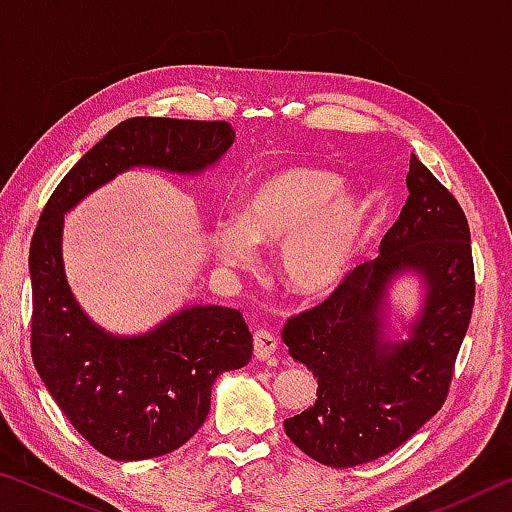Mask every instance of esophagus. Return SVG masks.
I'll list each match as a JSON object with an SVG mask.
<instances>
[{"instance_id": "esophagus-1", "label": "esophagus", "mask_w": 512, "mask_h": 512, "mask_svg": "<svg viewBox=\"0 0 512 512\" xmlns=\"http://www.w3.org/2000/svg\"><path fill=\"white\" fill-rule=\"evenodd\" d=\"M253 350L257 359H271V354L277 350V339L266 329H257L253 334Z\"/></svg>"}]
</instances>
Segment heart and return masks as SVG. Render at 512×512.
I'll use <instances>...</instances> for the list:
<instances>
[{
  "instance_id": "heart-1",
  "label": "heart",
  "mask_w": 512,
  "mask_h": 512,
  "mask_svg": "<svg viewBox=\"0 0 512 512\" xmlns=\"http://www.w3.org/2000/svg\"><path fill=\"white\" fill-rule=\"evenodd\" d=\"M366 201L332 171L289 167L266 176L241 205L239 221L212 225V248L223 264L246 268L259 246H275L284 287L302 298L323 296L343 280L359 246Z\"/></svg>"
}]
</instances>
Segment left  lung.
<instances>
[{
  "instance_id": "1",
  "label": "left lung",
  "mask_w": 512,
  "mask_h": 512,
  "mask_svg": "<svg viewBox=\"0 0 512 512\" xmlns=\"http://www.w3.org/2000/svg\"><path fill=\"white\" fill-rule=\"evenodd\" d=\"M406 189L379 257L282 329L291 357L318 379L316 402L284 420V431L329 467L391 454L436 415L470 327L474 266L461 205L415 155ZM402 279L419 289L409 317L392 305Z\"/></svg>"
}]
</instances>
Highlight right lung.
Listing matches in <instances>:
<instances>
[{"label": "right lung", "mask_w": 512, "mask_h": 512, "mask_svg": "<svg viewBox=\"0 0 512 512\" xmlns=\"http://www.w3.org/2000/svg\"><path fill=\"white\" fill-rule=\"evenodd\" d=\"M235 137L228 121H121L69 169L40 216L29 250L33 363L72 427L115 461L183 447L210 413L216 377L250 361L253 334L237 309L219 305H185L146 332H108L69 287L65 216L133 169L201 178Z\"/></svg>", "instance_id": "obj_1"}]
</instances>
